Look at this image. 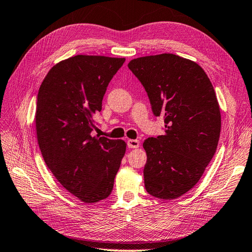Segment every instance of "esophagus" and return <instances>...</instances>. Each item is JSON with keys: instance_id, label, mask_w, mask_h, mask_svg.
<instances>
[{"instance_id": "obj_1", "label": "esophagus", "mask_w": 252, "mask_h": 252, "mask_svg": "<svg viewBox=\"0 0 252 252\" xmlns=\"http://www.w3.org/2000/svg\"><path fill=\"white\" fill-rule=\"evenodd\" d=\"M140 146V141L137 139H128L127 140V147L130 149H136Z\"/></svg>"}]
</instances>
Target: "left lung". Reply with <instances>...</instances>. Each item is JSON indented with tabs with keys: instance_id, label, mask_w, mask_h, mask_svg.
<instances>
[{
	"instance_id": "1",
	"label": "left lung",
	"mask_w": 252,
	"mask_h": 252,
	"mask_svg": "<svg viewBox=\"0 0 252 252\" xmlns=\"http://www.w3.org/2000/svg\"><path fill=\"white\" fill-rule=\"evenodd\" d=\"M148 93L164 134L143 142L145 187L174 199L197 184L217 151L220 112L210 79L197 63L173 54L140 57L127 64Z\"/></svg>"
}]
</instances>
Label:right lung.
Instances as JSON below:
<instances>
[{
  "label": "right lung",
  "mask_w": 252,
  "mask_h": 252,
  "mask_svg": "<svg viewBox=\"0 0 252 252\" xmlns=\"http://www.w3.org/2000/svg\"><path fill=\"white\" fill-rule=\"evenodd\" d=\"M125 58L77 55L49 69L39 89L35 131L46 166L83 203L110 195L126 143L93 136L107 85Z\"/></svg>",
  "instance_id": "add662e5"
}]
</instances>
